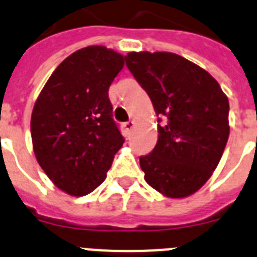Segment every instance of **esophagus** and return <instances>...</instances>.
I'll use <instances>...</instances> for the list:
<instances>
[{
	"mask_svg": "<svg viewBox=\"0 0 257 257\" xmlns=\"http://www.w3.org/2000/svg\"><path fill=\"white\" fill-rule=\"evenodd\" d=\"M124 126H125V129L128 132H131L132 129L135 128L136 126V122H135V120H129V121H126L125 124H124Z\"/></svg>",
	"mask_w": 257,
	"mask_h": 257,
	"instance_id": "34e87169",
	"label": "esophagus"
}]
</instances>
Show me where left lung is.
I'll return each instance as SVG.
<instances>
[{
	"label": "left lung",
	"mask_w": 257,
	"mask_h": 257,
	"mask_svg": "<svg viewBox=\"0 0 257 257\" xmlns=\"http://www.w3.org/2000/svg\"><path fill=\"white\" fill-rule=\"evenodd\" d=\"M125 64L163 117L154 150L140 156L145 180L168 198L191 195L211 177L226 146L227 97L206 70L181 55L133 51Z\"/></svg>",
	"instance_id": "1"
}]
</instances>
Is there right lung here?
Instances as JSON below:
<instances>
[{"label": "right lung", "mask_w": 257, "mask_h": 257, "mask_svg": "<svg viewBox=\"0 0 257 257\" xmlns=\"http://www.w3.org/2000/svg\"><path fill=\"white\" fill-rule=\"evenodd\" d=\"M122 66L124 57L111 49H80L55 68L33 107L36 159L53 184L70 195L97 189L124 144L108 98Z\"/></svg>", "instance_id": "1"}]
</instances>
